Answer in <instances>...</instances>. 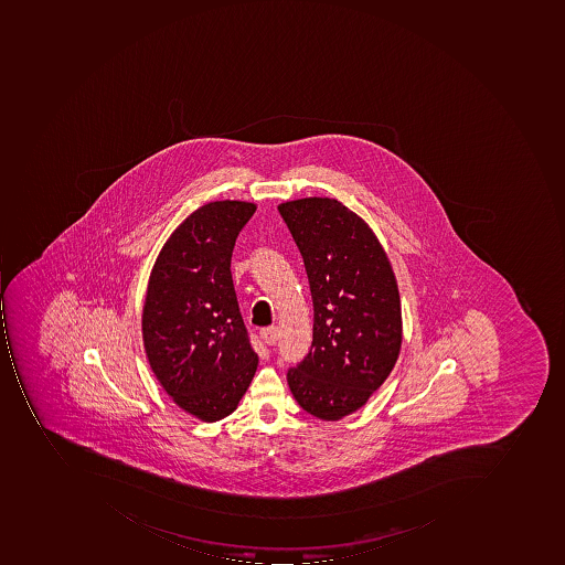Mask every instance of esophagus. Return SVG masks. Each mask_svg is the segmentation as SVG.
<instances>
[{
	"label": "esophagus",
	"mask_w": 565,
	"mask_h": 565,
	"mask_svg": "<svg viewBox=\"0 0 565 565\" xmlns=\"http://www.w3.org/2000/svg\"><path fill=\"white\" fill-rule=\"evenodd\" d=\"M259 335H262V340L265 341L268 347H274L278 340V328L277 326H269V328H263L259 331Z\"/></svg>",
	"instance_id": "34e87169"
}]
</instances>
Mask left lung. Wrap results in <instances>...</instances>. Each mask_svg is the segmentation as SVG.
<instances>
[{"label": "left lung", "mask_w": 565, "mask_h": 565, "mask_svg": "<svg viewBox=\"0 0 565 565\" xmlns=\"http://www.w3.org/2000/svg\"><path fill=\"white\" fill-rule=\"evenodd\" d=\"M306 265L313 306L312 347L288 369L299 406L338 420L365 406L403 343L394 271L362 217L334 199L278 205Z\"/></svg>", "instance_id": "obj_1"}]
</instances>
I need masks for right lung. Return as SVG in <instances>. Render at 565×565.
I'll return each mask as SVG.
<instances>
[{
    "label": "right lung",
    "instance_id": "obj_1",
    "mask_svg": "<svg viewBox=\"0 0 565 565\" xmlns=\"http://www.w3.org/2000/svg\"><path fill=\"white\" fill-rule=\"evenodd\" d=\"M255 203L224 200L196 209L162 246L142 312L146 354L174 403L214 423L234 413L258 354L234 290V244Z\"/></svg>",
    "mask_w": 565,
    "mask_h": 565
}]
</instances>
